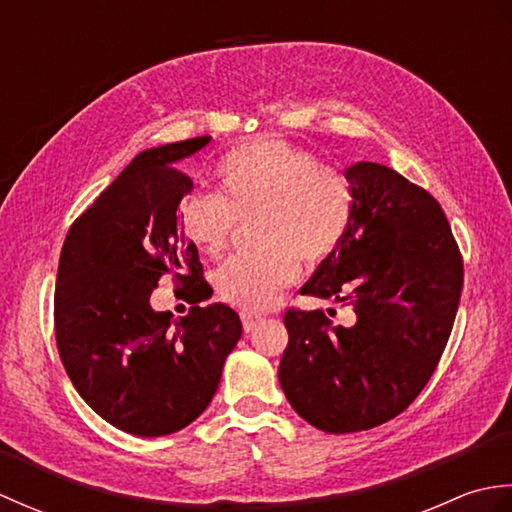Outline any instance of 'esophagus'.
<instances>
[{
    "label": "esophagus",
    "instance_id": "1",
    "mask_svg": "<svg viewBox=\"0 0 512 512\" xmlns=\"http://www.w3.org/2000/svg\"><path fill=\"white\" fill-rule=\"evenodd\" d=\"M259 321H262V319L253 317V314H250V312H242V325H244V332H246V334L253 332V330L257 328V325H259Z\"/></svg>",
    "mask_w": 512,
    "mask_h": 512
}]
</instances>
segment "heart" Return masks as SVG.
<instances>
[{"instance_id": "heart-1", "label": "heart", "mask_w": 512, "mask_h": 512, "mask_svg": "<svg viewBox=\"0 0 512 512\" xmlns=\"http://www.w3.org/2000/svg\"><path fill=\"white\" fill-rule=\"evenodd\" d=\"M217 178L222 195L198 191L180 202V228L204 255L220 257L237 217H257L255 244L262 250L228 262L217 292L244 312H266L297 281L299 259L317 266L339 248L354 213L352 187L312 151L275 138L228 151Z\"/></svg>"}]
</instances>
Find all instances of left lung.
I'll list each match as a JSON object with an SVG mask.
<instances>
[{"label": "left lung", "mask_w": 512, "mask_h": 512, "mask_svg": "<svg viewBox=\"0 0 512 512\" xmlns=\"http://www.w3.org/2000/svg\"><path fill=\"white\" fill-rule=\"evenodd\" d=\"M345 178L350 228L301 295L354 317L339 325L321 310H288L279 363L292 409L325 433L372 429L411 405L436 372L464 281L451 226L427 191L378 162H356Z\"/></svg>", "instance_id": "1"}]
</instances>
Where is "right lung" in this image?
I'll return each mask as SVG.
<instances>
[{"instance_id": "right-lung-1", "label": "right lung", "mask_w": 512, "mask_h": 512, "mask_svg": "<svg viewBox=\"0 0 512 512\" xmlns=\"http://www.w3.org/2000/svg\"><path fill=\"white\" fill-rule=\"evenodd\" d=\"M211 143L189 138L145 149L70 228L54 290L57 347L74 389L112 427L169 436L209 407L242 321L213 295L178 222L193 191L180 162ZM167 274L194 308L176 322L150 308Z\"/></svg>"}]
</instances>
